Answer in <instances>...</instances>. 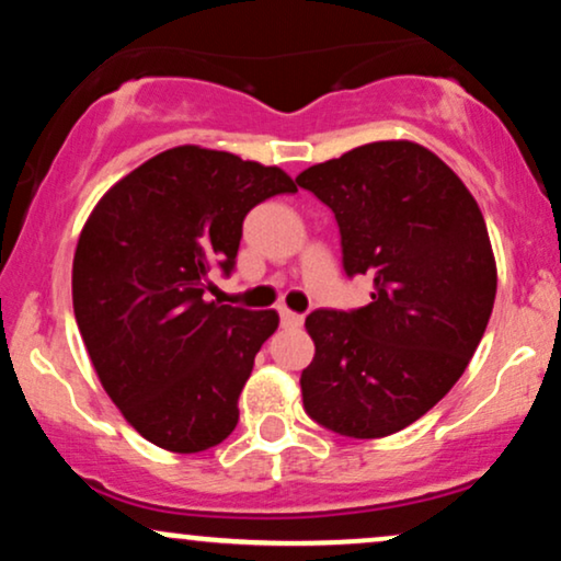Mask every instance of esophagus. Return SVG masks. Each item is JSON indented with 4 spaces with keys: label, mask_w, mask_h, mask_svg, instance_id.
I'll return each mask as SVG.
<instances>
[{
    "label": "esophagus",
    "mask_w": 561,
    "mask_h": 561,
    "mask_svg": "<svg viewBox=\"0 0 561 561\" xmlns=\"http://www.w3.org/2000/svg\"><path fill=\"white\" fill-rule=\"evenodd\" d=\"M279 321H282V327H300L302 317L295 311H287V308H279Z\"/></svg>",
    "instance_id": "34e87169"
}]
</instances>
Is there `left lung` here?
Segmentation results:
<instances>
[{
    "mask_svg": "<svg viewBox=\"0 0 561 561\" xmlns=\"http://www.w3.org/2000/svg\"><path fill=\"white\" fill-rule=\"evenodd\" d=\"M295 182L334 214L345 274L375 285L369 306L308 313L317 356L300 375L302 409L337 435H392L454 388L485 334L495 300L485 218L414 141H371Z\"/></svg>",
    "mask_w": 561,
    "mask_h": 561,
    "instance_id": "left-lung-1",
    "label": "left lung"
}]
</instances>
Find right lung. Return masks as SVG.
<instances>
[{"label":"right lung","mask_w":561,"mask_h":561,"mask_svg":"<svg viewBox=\"0 0 561 561\" xmlns=\"http://www.w3.org/2000/svg\"><path fill=\"white\" fill-rule=\"evenodd\" d=\"M295 190L276 165L173 147L100 199L73 259V311L102 388L141 437L173 454L227 440L276 311L205 300L234 272L242 221Z\"/></svg>","instance_id":"obj_1"}]
</instances>
